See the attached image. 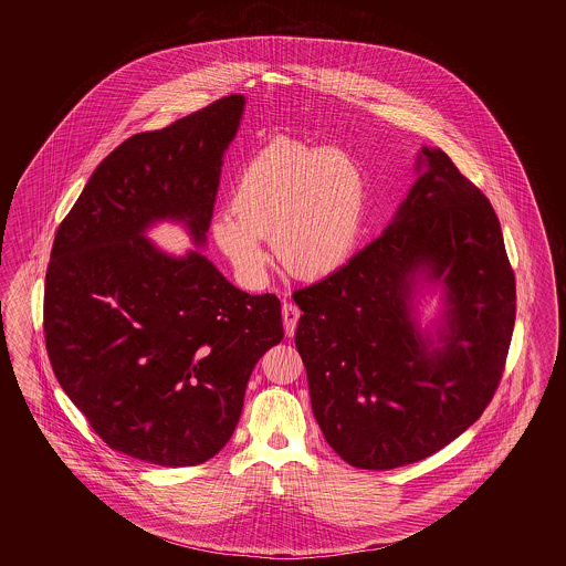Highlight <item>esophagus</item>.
I'll use <instances>...</instances> for the list:
<instances>
[{
    "label": "esophagus",
    "instance_id": "obj_1",
    "mask_svg": "<svg viewBox=\"0 0 566 566\" xmlns=\"http://www.w3.org/2000/svg\"><path fill=\"white\" fill-rule=\"evenodd\" d=\"M298 317H301V308L296 307V305H292V303H284L282 305V319H284L286 336L294 334L296 324H298Z\"/></svg>",
    "mask_w": 566,
    "mask_h": 566
}]
</instances>
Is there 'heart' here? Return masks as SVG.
I'll use <instances>...</instances> for the list:
<instances>
[{
    "instance_id": "heart-1",
    "label": "heart",
    "mask_w": 566,
    "mask_h": 566,
    "mask_svg": "<svg viewBox=\"0 0 566 566\" xmlns=\"http://www.w3.org/2000/svg\"><path fill=\"white\" fill-rule=\"evenodd\" d=\"M232 208L216 216L211 234L244 280L265 277L268 239L292 274L324 277L338 272L359 244L367 180L343 149L272 143L242 166Z\"/></svg>"
}]
</instances>
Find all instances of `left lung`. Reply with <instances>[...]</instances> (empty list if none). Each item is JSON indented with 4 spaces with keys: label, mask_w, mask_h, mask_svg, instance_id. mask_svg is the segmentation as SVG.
<instances>
[{
    "label": "left lung",
    "mask_w": 566,
    "mask_h": 566,
    "mask_svg": "<svg viewBox=\"0 0 566 566\" xmlns=\"http://www.w3.org/2000/svg\"><path fill=\"white\" fill-rule=\"evenodd\" d=\"M419 164L426 171L384 234L292 294L313 415L357 469L423 461L471 428L513 338L514 272L494 207L444 151L423 147ZM421 273L449 291V329L436 349L410 317Z\"/></svg>",
    "instance_id": "left-lung-1"
}]
</instances>
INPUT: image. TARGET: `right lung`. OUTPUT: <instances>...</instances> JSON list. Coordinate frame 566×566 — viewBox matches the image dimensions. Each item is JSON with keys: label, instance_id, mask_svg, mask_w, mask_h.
<instances>
[{"label": "right lung", "instance_id": "1", "mask_svg": "<svg viewBox=\"0 0 566 566\" xmlns=\"http://www.w3.org/2000/svg\"><path fill=\"white\" fill-rule=\"evenodd\" d=\"M242 107L228 95L126 138L53 240L43 296L53 374L105 444L145 463L216 457L253 367L284 338L275 294L251 296L199 251L171 258L145 239L157 220H178L206 242Z\"/></svg>", "mask_w": 566, "mask_h": 566}]
</instances>
